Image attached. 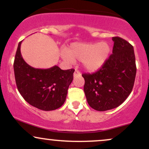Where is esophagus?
Returning <instances> with one entry per match:
<instances>
[{
  "instance_id": "1",
  "label": "esophagus",
  "mask_w": 149,
  "mask_h": 149,
  "mask_svg": "<svg viewBox=\"0 0 149 149\" xmlns=\"http://www.w3.org/2000/svg\"><path fill=\"white\" fill-rule=\"evenodd\" d=\"M80 75H81V74H80V73L79 72V71L76 70L74 73H73V77H74V78H76V77H77V76H80Z\"/></svg>"
}]
</instances>
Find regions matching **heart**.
<instances>
[{"mask_svg": "<svg viewBox=\"0 0 149 149\" xmlns=\"http://www.w3.org/2000/svg\"><path fill=\"white\" fill-rule=\"evenodd\" d=\"M110 53V46L106 42H73L67 50L61 51L65 61L73 63L75 59L82 61L83 66L89 71H95L103 66Z\"/></svg>", "mask_w": 149, "mask_h": 149, "instance_id": "obj_1", "label": "heart"}]
</instances>
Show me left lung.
<instances>
[{
    "instance_id": "8db88e82",
    "label": "left lung",
    "mask_w": 149,
    "mask_h": 149,
    "mask_svg": "<svg viewBox=\"0 0 149 149\" xmlns=\"http://www.w3.org/2000/svg\"><path fill=\"white\" fill-rule=\"evenodd\" d=\"M113 54L101 69L83 73L84 92L90 107L99 111L115 109L132 90L136 68L133 46L120 37H113Z\"/></svg>"
}]
</instances>
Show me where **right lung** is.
Here are the masks:
<instances>
[{
  "label": "right lung",
  "mask_w": 149,
  "mask_h": 149,
  "mask_svg": "<svg viewBox=\"0 0 149 149\" xmlns=\"http://www.w3.org/2000/svg\"><path fill=\"white\" fill-rule=\"evenodd\" d=\"M19 45L15 54L14 71L17 87L23 98L33 107L42 111L59 109L64 103L75 70L35 69L24 60Z\"/></svg>",
  "instance_id": "obj_1"
}]
</instances>
